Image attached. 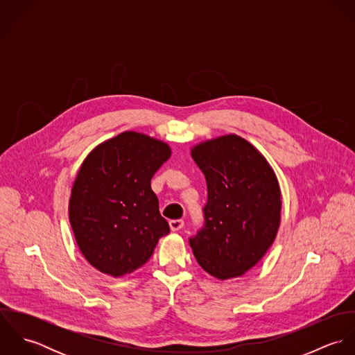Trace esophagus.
I'll return each instance as SVG.
<instances>
[{"label":"esophagus","mask_w":355,"mask_h":355,"mask_svg":"<svg viewBox=\"0 0 355 355\" xmlns=\"http://www.w3.org/2000/svg\"><path fill=\"white\" fill-rule=\"evenodd\" d=\"M183 225H184L183 220H171L169 221V227L172 231H179L183 228Z\"/></svg>","instance_id":"1"}]
</instances>
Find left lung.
Masks as SVG:
<instances>
[{"label": "left lung", "instance_id": "1", "mask_svg": "<svg viewBox=\"0 0 355 355\" xmlns=\"http://www.w3.org/2000/svg\"><path fill=\"white\" fill-rule=\"evenodd\" d=\"M191 155L205 175L207 202L190 246L209 275L239 277L276 238L282 211L276 175L252 144L234 134L197 145Z\"/></svg>", "mask_w": 355, "mask_h": 355}]
</instances>
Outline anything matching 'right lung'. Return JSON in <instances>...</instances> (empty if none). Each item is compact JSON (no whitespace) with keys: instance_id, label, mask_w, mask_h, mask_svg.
Instances as JSON below:
<instances>
[{"instance_id":"obj_1","label":"right lung","mask_w":355,"mask_h":355,"mask_svg":"<svg viewBox=\"0 0 355 355\" xmlns=\"http://www.w3.org/2000/svg\"><path fill=\"white\" fill-rule=\"evenodd\" d=\"M171 157L166 144L125 131L83 161L69 198V223L85 258L119 277L145 265L169 234L150 180Z\"/></svg>"}]
</instances>
